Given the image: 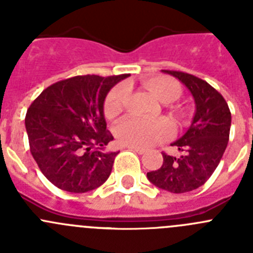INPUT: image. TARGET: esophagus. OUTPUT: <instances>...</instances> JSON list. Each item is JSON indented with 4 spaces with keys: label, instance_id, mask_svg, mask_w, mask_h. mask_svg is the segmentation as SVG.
Wrapping results in <instances>:
<instances>
[{
    "label": "esophagus",
    "instance_id": "esophagus-1",
    "mask_svg": "<svg viewBox=\"0 0 253 253\" xmlns=\"http://www.w3.org/2000/svg\"><path fill=\"white\" fill-rule=\"evenodd\" d=\"M128 149L129 150H131V151H135V153H138V154H145L146 153V149H144V148H139V146H128Z\"/></svg>",
    "mask_w": 253,
    "mask_h": 253
}]
</instances>
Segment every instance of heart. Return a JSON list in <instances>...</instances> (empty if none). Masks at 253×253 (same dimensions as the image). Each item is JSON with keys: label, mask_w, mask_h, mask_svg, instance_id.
Masks as SVG:
<instances>
[{"label": "heart", "mask_w": 253, "mask_h": 253, "mask_svg": "<svg viewBox=\"0 0 253 253\" xmlns=\"http://www.w3.org/2000/svg\"><path fill=\"white\" fill-rule=\"evenodd\" d=\"M149 93L164 103L179 99L182 93L181 85L170 77H153L143 82ZM125 88L117 85L108 93L104 102V114L107 119L114 120L122 114L124 108ZM115 136L124 145L151 146L169 139L174 134V126L168 119L144 120L138 118H126L114 129Z\"/></svg>", "instance_id": "heart-1"}]
</instances>
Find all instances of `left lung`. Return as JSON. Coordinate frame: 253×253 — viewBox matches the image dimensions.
Listing matches in <instances>:
<instances>
[{
    "label": "left lung",
    "instance_id": "8db88e82",
    "mask_svg": "<svg viewBox=\"0 0 253 253\" xmlns=\"http://www.w3.org/2000/svg\"><path fill=\"white\" fill-rule=\"evenodd\" d=\"M187 86L196 104L194 119L186 133L172 143L180 158L163 153L160 169L146 174L155 186L174 194L203 186L217 168L230 138L231 112L225 98L206 81L180 71H163Z\"/></svg>",
    "mask_w": 253,
    "mask_h": 253
}]
</instances>
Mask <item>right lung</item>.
<instances>
[{
    "mask_svg": "<svg viewBox=\"0 0 253 253\" xmlns=\"http://www.w3.org/2000/svg\"><path fill=\"white\" fill-rule=\"evenodd\" d=\"M129 76L63 79L30 105L25 124L31 154L54 186L81 194L107 181L118 153L103 151L114 139L107 130L103 105L110 89Z\"/></svg>",
    "mask_w": 253,
    "mask_h": 253,
    "instance_id": "add662e5",
    "label": "right lung"
}]
</instances>
